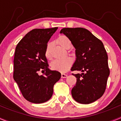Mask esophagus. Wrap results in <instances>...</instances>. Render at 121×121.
<instances>
[{"instance_id": "obj_1", "label": "esophagus", "mask_w": 121, "mask_h": 121, "mask_svg": "<svg viewBox=\"0 0 121 121\" xmlns=\"http://www.w3.org/2000/svg\"><path fill=\"white\" fill-rule=\"evenodd\" d=\"M67 77V74L65 73H62L61 74V78H66Z\"/></svg>"}]
</instances>
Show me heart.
I'll use <instances>...</instances> for the list:
<instances>
[{
	"label": "heart",
	"mask_w": 121,
	"mask_h": 121,
	"mask_svg": "<svg viewBox=\"0 0 121 121\" xmlns=\"http://www.w3.org/2000/svg\"><path fill=\"white\" fill-rule=\"evenodd\" d=\"M57 43L65 49H70L71 47V42L67 36L65 35L60 36L57 39ZM52 43L48 42L47 44L45 50V56L46 58L50 59L51 58V48ZM73 64V60L70 57H66L63 59H55L51 62L50 67L54 70L64 73L67 71L70 68Z\"/></svg>",
	"instance_id": "1"
}]
</instances>
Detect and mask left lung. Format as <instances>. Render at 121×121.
Instances as JSON below:
<instances>
[{"instance_id":"obj_1","label":"left lung","mask_w":121,"mask_h":121,"mask_svg":"<svg viewBox=\"0 0 121 121\" xmlns=\"http://www.w3.org/2000/svg\"><path fill=\"white\" fill-rule=\"evenodd\" d=\"M60 33L70 39L76 49V58L71 70L82 72L72 74L77 78L71 90L73 98L83 104L92 103L104 95L110 74L103 43L83 28H65Z\"/></svg>"}]
</instances>
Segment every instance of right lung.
I'll use <instances>...</instances> for the list:
<instances>
[{
  "instance_id": "1",
  "label": "right lung",
  "mask_w": 121,
  "mask_h": 121,
  "mask_svg": "<svg viewBox=\"0 0 121 121\" xmlns=\"http://www.w3.org/2000/svg\"><path fill=\"white\" fill-rule=\"evenodd\" d=\"M57 27L34 29L21 39L16 47L13 78L25 99L35 104L47 102L61 74L48 68L45 56L46 45ZM41 69L44 75H39ZM45 72V71H44Z\"/></svg>"
}]
</instances>
